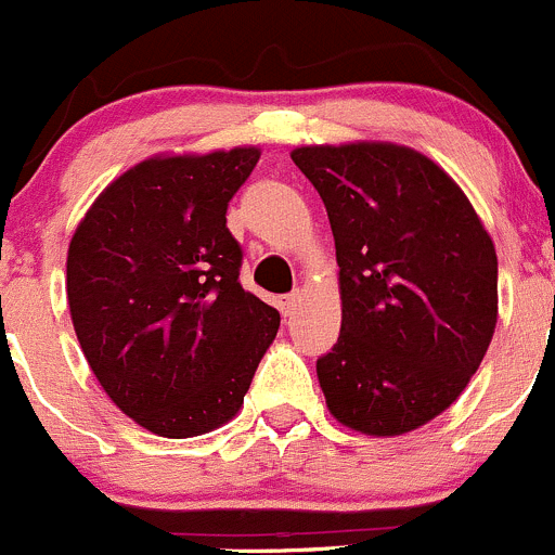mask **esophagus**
<instances>
[{
	"label": "esophagus",
	"mask_w": 555,
	"mask_h": 555,
	"mask_svg": "<svg viewBox=\"0 0 555 555\" xmlns=\"http://www.w3.org/2000/svg\"><path fill=\"white\" fill-rule=\"evenodd\" d=\"M298 304H300V293L282 295V298H279V311H282V317H293L295 309H298Z\"/></svg>",
	"instance_id": "34e87169"
}]
</instances>
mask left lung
I'll list each match as a JSON object with an SVG mask.
<instances>
[{
  "mask_svg": "<svg viewBox=\"0 0 555 555\" xmlns=\"http://www.w3.org/2000/svg\"><path fill=\"white\" fill-rule=\"evenodd\" d=\"M340 266L344 319L317 360L330 413L402 435L469 384L496 324V251L456 182L397 144L300 147Z\"/></svg>",
  "mask_w": 555,
  "mask_h": 555,
  "instance_id": "obj_1",
  "label": "left lung"
}]
</instances>
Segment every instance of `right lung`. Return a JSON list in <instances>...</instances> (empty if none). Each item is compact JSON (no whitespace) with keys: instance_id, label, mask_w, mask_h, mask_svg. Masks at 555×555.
I'll return each instance as SVG.
<instances>
[{"instance_id":"right-lung-1","label":"right lung","mask_w":555,"mask_h":555,"mask_svg":"<svg viewBox=\"0 0 555 555\" xmlns=\"http://www.w3.org/2000/svg\"><path fill=\"white\" fill-rule=\"evenodd\" d=\"M255 147L150 158L109 184L66 257L72 322L117 408L164 438L217 429L242 408L279 311L238 282L228 204Z\"/></svg>"}]
</instances>
